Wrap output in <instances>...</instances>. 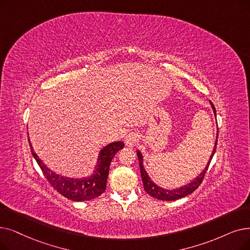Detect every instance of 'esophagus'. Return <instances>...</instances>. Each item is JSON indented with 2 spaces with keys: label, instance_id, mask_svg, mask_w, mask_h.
<instances>
[{
  "label": "esophagus",
  "instance_id": "34e87169",
  "mask_svg": "<svg viewBox=\"0 0 250 250\" xmlns=\"http://www.w3.org/2000/svg\"><path fill=\"white\" fill-rule=\"evenodd\" d=\"M138 142V135L135 132L128 133L125 138V143L127 147H133Z\"/></svg>",
  "mask_w": 250,
  "mask_h": 250
}]
</instances>
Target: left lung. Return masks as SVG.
Returning <instances> with one entry per match:
<instances>
[{
  "label": "left lung",
  "mask_w": 250,
  "mask_h": 250,
  "mask_svg": "<svg viewBox=\"0 0 250 250\" xmlns=\"http://www.w3.org/2000/svg\"><path fill=\"white\" fill-rule=\"evenodd\" d=\"M211 108L213 110V114L216 117V111H215V108L213 106V104L209 101ZM218 137H219V132H216V139H215V143L213 146V150L211 152V155L208 161V164H206L204 169L199 173V175L195 178L194 180H192L190 183H188L187 185H184L182 187L176 188V189H165L162 188L151 180V178L149 177L148 172L146 171L145 167H144V159H143V155L141 153L140 150H137V155H138V159H139V165H140V170H141V176H142V180H143V185H144V189L145 191L150 195V196L154 197L156 199L159 200H165V201H173V200H177L180 198H183L187 196V195L193 193L195 190H196L200 184L202 183V180L205 176L206 170H208L210 161L212 159V156L215 153V148H216V143H218Z\"/></svg>",
  "instance_id": "obj_1"
}]
</instances>
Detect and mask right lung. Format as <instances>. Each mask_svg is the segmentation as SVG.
Segmentation results:
<instances>
[{"label": "right lung", "mask_w": 250, "mask_h": 250, "mask_svg": "<svg viewBox=\"0 0 250 250\" xmlns=\"http://www.w3.org/2000/svg\"><path fill=\"white\" fill-rule=\"evenodd\" d=\"M28 141L31 154L37 160L51 186L64 197L77 202L92 200L100 196L105 191L111 160L117 152L125 147L123 141L109 143L100 150L97 165L95 166L92 175L83 178H69L51 170L35 152L29 138Z\"/></svg>", "instance_id": "obj_1"}]
</instances>
